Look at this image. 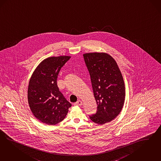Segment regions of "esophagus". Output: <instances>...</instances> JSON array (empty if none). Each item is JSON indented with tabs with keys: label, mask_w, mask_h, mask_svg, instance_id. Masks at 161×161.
<instances>
[{
	"label": "esophagus",
	"mask_w": 161,
	"mask_h": 161,
	"mask_svg": "<svg viewBox=\"0 0 161 161\" xmlns=\"http://www.w3.org/2000/svg\"><path fill=\"white\" fill-rule=\"evenodd\" d=\"M75 105H76V106H81L82 105V101H81V100H79V101H77L76 103H75Z\"/></svg>",
	"instance_id": "obj_1"
}]
</instances>
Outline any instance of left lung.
Here are the masks:
<instances>
[{"mask_svg": "<svg viewBox=\"0 0 161 161\" xmlns=\"http://www.w3.org/2000/svg\"><path fill=\"white\" fill-rule=\"evenodd\" d=\"M91 76L97 111L89 116L98 125H103L116 118L124 106L125 83L118 64L105 53L83 54Z\"/></svg>", "mask_w": 161, "mask_h": 161, "instance_id": "left-lung-1", "label": "left lung"}]
</instances>
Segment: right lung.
<instances>
[{"instance_id":"obj_1","label":"right lung","mask_w":161,"mask_h":161,"mask_svg":"<svg viewBox=\"0 0 161 161\" xmlns=\"http://www.w3.org/2000/svg\"><path fill=\"white\" fill-rule=\"evenodd\" d=\"M71 57H50L37 66L29 80L27 98L35 117L47 125L61 122L72 104L59 91L57 79L61 67Z\"/></svg>"}]
</instances>
